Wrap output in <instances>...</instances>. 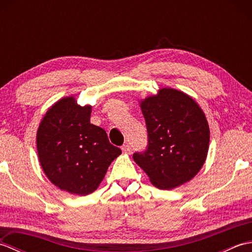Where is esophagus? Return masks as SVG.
<instances>
[{"label": "esophagus", "instance_id": "esophagus-1", "mask_svg": "<svg viewBox=\"0 0 252 252\" xmlns=\"http://www.w3.org/2000/svg\"><path fill=\"white\" fill-rule=\"evenodd\" d=\"M131 146L129 145V144H126V145L122 146V152L125 154H131Z\"/></svg>", "mask_w": 252, "mask_h": 252}]
</instances>
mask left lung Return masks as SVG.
Wrapping results in <instances>:
<instances>
[{"label":"left lung","mask_w":252,"mask_h":252,"mask_svg":"<svg viewBox=\"0 0 252 252\" xmlns=\"http://www.w3.org/2000/svg\"><path fill=\"white\" fill-rule=\"evenodd\" d=\"M148 143L133 159L160 189H172L191 180L205 162L209 126L196 101L183 92L161 89L142 101Z\"/></svg>","instance_id":"left-lung-1"}]
</instances>
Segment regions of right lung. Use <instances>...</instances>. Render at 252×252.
<instances>
[{
	"instance_id": "obj_1",
	"label": "right lung",
	"mask_w": 252,
	"mask_h": 252,
	"mask_svg": "<svg viewBox=\"0 0 252 252\" xmlns=\"http://www.w3.org/2000/svg\"><path fill=\"white\" fill-rule=\"evenodd\" d=\"M91 106L66 97L52 106L36 134L37 155L47 178L70 194L89 195L103 181L121 149L90 122Z\"/></svg>"
}]
</instances>
